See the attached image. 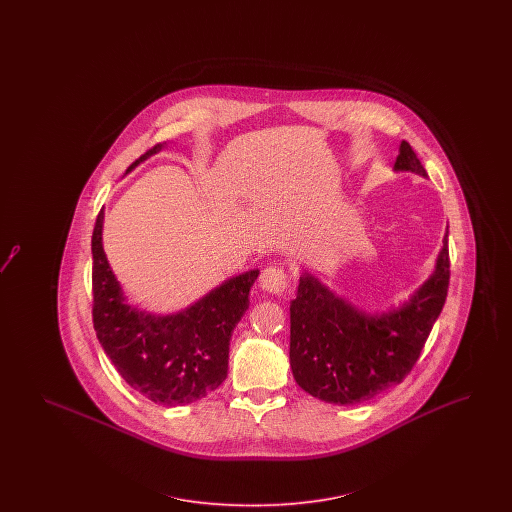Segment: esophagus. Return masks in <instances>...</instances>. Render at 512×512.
Wrapping results in <instances>:
<instances>
[{
	"label": "esophagus",
	"instance_id": "obj_1",
	"mask_svg": "<svg viewBox=\"0 0 512 512\" xmlns=\"http://www.w3.org/2000/svg\"><path fill=\"white\" fill-rule=\"evenodd\" d=\"M259 282H261V288H263L265 292L274 293V295H282V293L288 290V284H290L286 270L280 267L265 268V270L261 272Z\"/></svg>",
	"mask_w": 512,
	"mask_h": 512
}]
</instances>
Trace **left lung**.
Segmentation results:
<instances>
[{
	"label": "left lung",
	"mask_w": 512,
	"mask_h": 512,
	"mask_svg": "<svg viewBox=\"0 0 512 512\" xmlns=\"http://www.w3.org/2000/svg\"><path fill=\"white\" fill-rule=\"evenodd\" d=\"M395 171L426 176L409 142ZM449 230L434 274L413 297L388 313L370 315L303 272L290 303V365L295 382L326 403H363L403 382L413 370L449 288Z\"/></svg>",
	"instance_id": "8db88e82"
}]
</instances>
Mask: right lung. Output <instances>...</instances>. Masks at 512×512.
<instances>
[{"label":"right lung","instance_id":"1","mask_svg":"<svg viewBox=\"0 0 512 512\" xmlns=\"http://www.w3.org/2000/svg\"><path fill=\"white\" fill-rule=\"evenodd\" d=\"M151 147L128 171L161 151ZM103 209L92 234L94 330L132 390L157 405H188L217 390L228 374L230 338L249 309L259 270H247L174 315H151L126 303L103 251Z\"/></svg>","mask_w":512,"mask_h":512}]
</instances>
